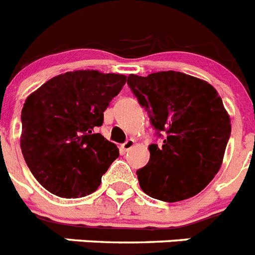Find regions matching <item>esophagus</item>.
Instances as JSON below:
<instances>
[{
    "instance_id": "1",
    "label": "esophagus",
    "mask_w": 255,
    "mask_h": 255,
    "mask_svg": "<svg viewBox=\"0 0 255 255\" xmlns=\"http://www.w3.org/2000/svg\"><path fill=\"white\" fill-rule=\"evenodd\" d=\"M134 144H135L134 139H128V140H126V142L121 145V148H123L124 152H128L129 149H131L132 147H134Z\"/></svg>"
}]
</instances>
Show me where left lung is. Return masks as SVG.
<instances>
[{
	"label": "left lung",
	"instance_id": "obj_1",
	"mask_svg": "<svg viewBox=\"0 0 255 255\" xmlns=\"http://www.w3.org/2000/svg\"><path fill=\"white\" fill-rule=\"evenodd\" d=\"M128 85L162 145L151 144L149 161L136 171L143 192L166 202L201 192L221 169L231 120L217 90L182 72L130 75Z\"/></svg>",
	"mask_w": 255,
	"mask_h": 255
}]
</instances>
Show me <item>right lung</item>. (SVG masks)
I'll list each match as a JSON object with an SVG mask.
<instances>
[{
	"label": "right lung",
	"instance_id": "obj_1",
	"mask_svg": "<svg viewBox=\"0 0 255 255\" xmlns=\"http://www.w3.org/2000/svg\"><path fill=\"white\" fill-rule=\"evenodd\" d=\"M125 82L126 76L116 73L65 72L25 99L21 153L43 188L77 199L101 186L102 175L120 153L97 128Z\"/></svg>",
	"mask_w": 255,
	"mask_h": 255
}]
</instances>
